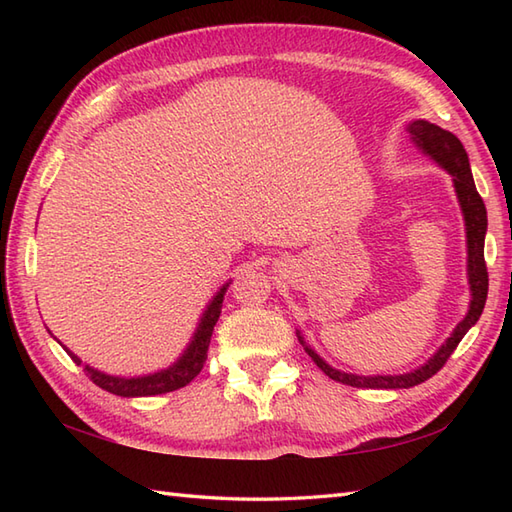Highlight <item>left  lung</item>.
<instances>
[{"mask_svg":"<svg viewBox=\"0 0 512 512\" xmlns=\"http://www.w3.org/2000/svg\"><path fill=\"white\" fill-rule=\"evenodd\" d=\"M411 138L416 140V145L429 154L433 160L447 169L453 176L455 184V193H458V200L464 213V224H466V246H469V284H471V308L469 314L458 323V328L453 330V334L444 343L438 354L431 358L427 365H422L420 369L411 374H400V376H354V374H343L336 372L323 358L303 343L299 336V341L303 345V350L308 352L317 367L325 376H330L336 383L350 385V387H361V389H409L416 387L424 380H429L431 376H436L444 363L449 361V356L455 352V347L460 345L464 339V334L469 332L477 319L482 317L486 295H488V270L484 262V237H486V206L482 195L477 193L475 182H473V173L469 165V156H466V149L460 143L458 136H453L447 129H442L433 123L427 121H413L409 127Z\"/></svg>","mask_w":512,"mask_h":512,"instance_id":"1","label":"left lung"}]
</instances>
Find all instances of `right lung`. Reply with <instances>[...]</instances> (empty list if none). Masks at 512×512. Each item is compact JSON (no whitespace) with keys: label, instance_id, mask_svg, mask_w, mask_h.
I'll return each instance as SVG.
<instances>
[{"label":"right lung","instance_id":"1","mask_svg":"<svg viewBox=\"0 0 512 512\" xmlns=\"http://www.w3.org/2000/svg\"><path fill=\"white\" fill-rule=\"evenodd\" d=\"M226 286L220 288V292L213 297L211 306L206 308L202 323L198 332H195L191 345L187 347V352L182 354L180 361L169 367L162 369L158 374L151 376H140V378H116V376H107L96 372V369L85 365V372H88L90 380L94 385H99L101 389L110 391V394L123 396V398H134V396H158V394H167V391H176L180 387H187L191 380L202 372V367L206 363V352H209V343H211V334L217 319H220L222 312V301L226 295ZM68 352V347H65ZM72 356V361L76 365H81V358H76L72 352H68Z\"/></svg>","mask_w":512,"mask_h":512}]
</instances>
